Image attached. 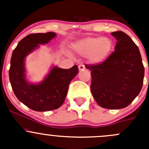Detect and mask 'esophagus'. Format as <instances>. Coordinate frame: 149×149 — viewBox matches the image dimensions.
Returning <instances> with one entry per match:
<instances>
[{"mask_svg":"<svg viewBox=\"0 0 149 149\" xmlns=\"http://www.w3.org/2000/svg\"><path fill=\"white\" fill-rule=\"evenodd\" d=\"M79 69L80 71H81V70H84V69H85V65H84V64H81V65H79Z\"/></svg>","mask_w":149,"mask_h":149,"instance_id":"34e87169","label":"esophagus"}]
</instances>
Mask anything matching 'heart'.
<instances>
[{
    "label": "heart",
    "instance_id": "1",
    "mask_svg": "<svg viewBox=\"0 0 149 149\" xmlns=\"http://www.w3.org/2000/svg\"><path fill=\"white\" fill-rule=\"evenodd\" d=\"M112 46V41L109 37H87L75 43L73 47L79 55H87L89 62L99 63L109 56Z\"/></svg>",
    "mask_w": 149,
    "mask_h": 149
}]
</instances>
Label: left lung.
I'll use <instances>...</instances> for the list:
<instances>
[{
	"mask_svg": "<svg viewBox=\"0 0 149 149\" xmlns=\"http://www.w3.org/2000/svg\"><path fill=\"white\" fill-rule=\"evenodd\" d=\"M115 51L102 63L85 65L91 70V91L100 107L118 109L128 106L143 86L144 67L138 46L122 31L112 32Z\"/></svg>",
	"mask_w": 149,
	"mask_h": 149,
	"instance_id": "8db88e82",
	"label": "left lung"
}]
</instances>
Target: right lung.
<instances>
[{
	"label": "right lung",
	"mask_w": 149,
	"mask_h": 149,
	"mask_svg": "<svg viewBox=\"0 0 149 149\" xmlns=\"http://www.w3.org/2000/svg\"><path fill=\"white\" fill-rule=\"evenodd\" d=\"M55 36L54 32L29 34L19 42L10 59L9 80L15 95L24 104L37 112L59 108L64 102L69 84L79 73L76 65L69 69L55 66L40 84H30L26 81V56L39 45L47 44Z\"/></svg>",
	"instance_id": "add662e5"
}]
</instances>
